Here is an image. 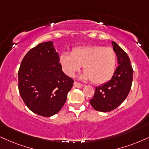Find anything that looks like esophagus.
Instances as JSON below:
<instances>
[{
  "mask_svg": "<svg viewBox=\"0 0 149 149\" xmlns=\"http://www.w3.org/2000/svg\"><path fill=\"white\" fill-rule=\"evenodd\" d=\"M73 85H74V86H76V87H77V88H82V86H84L83 84L79 83V82H75L74 83H73Z\"/></svg>",
  "mask_w": 149,
  "mask_h": 149,
  "instance_id": "esophagus-1",
  "label": "esophagus"
}]
</instances>
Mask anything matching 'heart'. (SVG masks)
<instances>
[{
	"instance_id": "obj_1",
	"label": "heart",
	"mask_w": 149,
	"mask_h": 149,
	"mask_svg": "<svg viewBox=\"0 0 149 149\" xmlns=\"http://www.w3.org/2000/svg\"><path fill=\"white\" fill-rule=\"evenodd\" d=\"M60 63L67 76H73L83 65L81 78L91 79L94 84H101L113 76L117 65V56L111 48L99 45L78 47L70 54L63 53L60 56Z\"/></svg>"
}]
</instances>
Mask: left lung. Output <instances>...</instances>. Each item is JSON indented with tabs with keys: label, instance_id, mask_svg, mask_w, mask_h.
Returning <instances> with one entry per match:
<instances>
[{
	"label": "left lung",
	"instance_id": "8db88e82",
	"mask_svg": "<svg viewBox=\"0 0 149 149\" xmlns=\"http://www.w3.org/2000/svg\"><path fill=\"white\" fill-rule=\"evenodd\" d=\"M111 44L119 65L110 80L95 88L90 104L97 111L109 112L120 106L127 98L132 84L133 70L129 56L117 43L112 41Z\"/></svg>",
	"mask_w": 149,
	"mask_h": 149
}]
</instances>
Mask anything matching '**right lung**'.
Masks as SVG:
<instances>
[{
	"mask_svg": "<svg viewBox=\"0 0 149 149\" xmlns=\"http://www.w3.org/2000/svg\"><path fill=\"white\" fill-rule=\"evenodd\" d=\"M52 41L40 43L23 58L18 71V89L24 104L43 117L58 113L73 86V79L62 71Z\"/></svg>",
	"mask_w": 149,
	"mask_h": 149,
	"instance_id": "1",
	"label": "right lung"
}]
</instances>
